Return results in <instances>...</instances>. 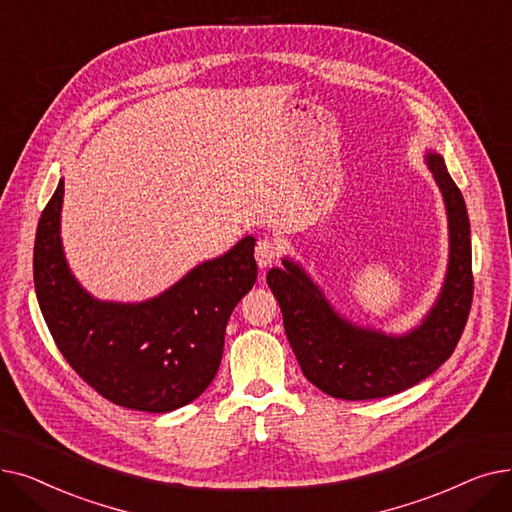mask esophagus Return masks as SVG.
I'll return each instance as SVG.
<instances>
[{
    "mask_svg": "<svg viewBox=\"0 0 512 512\" xmlns=\"http://www.w3.org/2000/svg\"><path fill=\"white\" fill-rule=\"evenodd\" d=\"M254 256H256V262H258L260 269H269L273 262L279 260L277 241H273V239H258Z\"/></svg>",
    "mask_w": 512,
    "mask_h": 512,
    "instance_id": "1",
    "label": "esophagus"
}]
</instances>
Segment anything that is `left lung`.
Segmentation results:
<instances>
[{"instance_id": "1", "label": "left lung", "mask_w": 512, "mask_h": 512, "mask_svg": "<svg viewBox=\"0 0 512 512\" xmlns=\"http://www.w3.org/2000/svg\"><path fill=\"white\" fill-rule=\"evenodd\" d=\"M425 158L448 210L450 260L442 294L417 329L394 337L348 323L287 258L285 269L266 275L304 377L333 398L373 400L404 392L440 369L465 331L473 302L469 214L444 158Z\"/></svg>"}]
</instances>
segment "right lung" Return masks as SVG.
<instances>
[{"mask_svg": "<svg viewBox=\"0 0 512 512\" xmlns=\"http://www.w3.org/2000/svg\"><path fill=\"white\" fill-rule=\"evenodd\" d=\"M64 181L43 208L33 277L39 308L75 373L106 400L170 412L196 400L223 358L227 321L258 277L252 235L198 264L158 298L100 302L72 277L60 241Z\"/></svg>", "mask_w": 512, "mask_h": 512, "instance_id": "1", "label": "right lung"}]
</instances>
